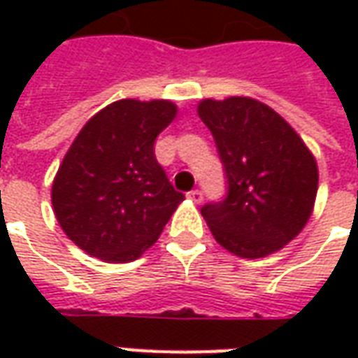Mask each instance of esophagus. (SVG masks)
Instances as JSON below:
<instances>
[{"instance_id": "34e87169", "label": "esophagus", "mask_w": 358, "mask_h": 358, "mask_svg": "<svg viewBox=\"0 0 358 358\" xmlns=\"http://www.w3.org/2000/svg\"><path fill=\"white\" fill-rule=\"evenodd\" d=\"M187 199L194 203H201L203 201V192L201 189H192L189 194H187Z\"/></svg>"}]
</instances>
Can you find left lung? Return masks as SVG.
<instances>
[{"label": "left lung", "mask_w": 358, "mask_h": 358, "mask_svg": "<svg viewBox=\"0 0 358 358\" xmlns=\"http://www.w3.org/2000/svg\"><path fill=\"white\" fill-rule=\"evenodd\" d=\"M197 115L215 138L228 184L222 201L201 209L215 240L243 259L282 249L315 207L313 153L276 110L251 97L203 99Z\"/></svg>", "instance_id": "left-lung-1"}]
</instances>
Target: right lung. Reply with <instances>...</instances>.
<instances>
[{"label": "right lung", "mask_w": 358, "mask_h": 358, "mask_svg": "<svg viewBox=\"0 0 358 358\" xmlns=\"http://www.w3.org/2000/svg\"><path fill=\"white\" fill-rule=\"evenodd\" d=\"M176 117L166 99H120L84 124L51 187L63 232L105 263L148 251L184 201L155 159V140Z\"/></svg>", "instance_id": "add662e5"}]
</instances>
